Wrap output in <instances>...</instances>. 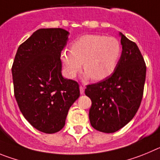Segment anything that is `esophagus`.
<instances>
[{
	"label": "esophagus",
	"mask_w": 160,
	"mask_h": 160,
	"mask_svg": "<svg viewBox=\"0 0 160 160\" xmlns=\"http://www.w3.org/2000/svg\"><path fill=\"white\" fill-rule=\"evenodd\" d=\"M80 94H83V93H84V86L83 85L80 86Z\"/></svg>",
	"instance_id": "obj_1"
}]
</instances>
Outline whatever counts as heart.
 <instances>
[{
    "label": "heart",
    "mask_w": 160,
    "mask_h": 160,
    "mask_svg": "<svg viewBox=\"0 0 160 160\" xmlns=\"http://www.w3.org/2000/svg\"><path fill=\"white\" fill-rule=\"evenodd\" d=\"M120 55L121 46L117 39L88 34L77 39L72 44L71 50H63L60 60L68 78H74L83 64L86 77L99 81L113 72Z\"/></svg>",
    "instance_id": "obj_1"
}]
</instances>
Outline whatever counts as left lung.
<instances>
[{
  "label": "left lung",
  "mask_w": 160,
  "mask_h": 160,
  "mask_svg": "<svg viewBox=\"0 0 160 160\" xmlns=\"http://www.w3.org/2000/svg\"><path fill=\"white\" fill-rule=\"evenodd\" d=\"M120 36L123 51L115 71L85 89L92 100L91 125L105 133L119 130L133 119L143 99L146 80V64L138 46Z\"/></svg>",
  "instance_id": "1"
}]
</instances>
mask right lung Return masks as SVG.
Segmentation results:
<instances>
[{
    "mask_svg": "<svg viewBox=\"0 0 160 160\" xmlns=\"http://www.w3.org/2000/svg\"><path fill=\"white\" fill-rule=\"evenodd\" d=\"M68 32L41 28L19 46L12 66L14 96L28 123L52 134L64 128L70 107L80 96L79 83L61 74L60 54Z\"/></svg>",
    "mask_w": 160,
    "mask_h": 160,
    "instance_id": "add662e5",
    "label": "right lung"
}]
</instances>
